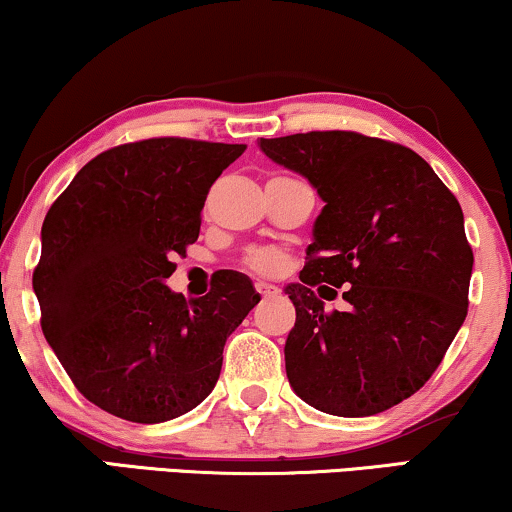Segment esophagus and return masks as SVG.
Here are the masks:
<instances>
[{
	"label": "esophagus",
	"instance_id": "esophagus-1",
	"mask_svg": "<svg viewBox=\"0 0 512 512\" xmlns=\"http://www.w3.org/2000/svg\"><path fill=\"white\" fill-rule=\"evenodd\" d=\"M255 290H257V293H260L262 297H274V295H278V288L271 286V283H267V281H257V283H255Z\"/></svg>",
	"mask_w": 512,
	"mask_h": 512
}]
</instances>
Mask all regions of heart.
<instances>
[{"instance_id":"1","label":"heart","mask_w":512,"mask_h":512,"mask_svg":"<svg viewBox=\"0 0 512 512\" xmlns=\"http://www.w3.org/2000/svg\"><path fill=\"white\" fill-rule=\"evenodd\" d=\"M286 252L278 248H250L243 255V267L262 276H276L286 267Z\"/></svg>"}]
</instances>
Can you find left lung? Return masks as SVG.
Instances as JSON below:
<instances>
[{"label":"left lung","instance_id":"1","mask_svg":"<svg viewBox=\"0 0 512 512\" xmlns=\"http://www.w3.org/2000/svg\"><path fill=\"white\" fill-rule=\"evenodd\" d=\"M323 198L300 283L286 288L293 390L331 416L392 409L432 378L468 314L472 248L463 210L411 148L359 132L262 139ZM334 288L331 289L330 286ZM343 288L342 313L322 297Z\"/></svg>","mask_w":512,"mask_h":512}]
</instances>
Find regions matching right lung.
Masks as SVG:
<instances>
[{"mask_svg": "<svg viewBox=\"0 0 512 512\" xmlns=\"http://www.w3.org/2000/svg\"><path fill=\"white\" fill-rule=\"evenodd\" d=\"M243 151L181 137L108 148L49 208L32 271L42 333L99 409L165 423L215 387L226 338L260 295L238 271L198 300L165 281L198 241L210 186Z\"/></svg>", "mask_w": 512, "mask_h": 512, "instance_id": "add662e5", "label": "right lung"}]
</instances>
